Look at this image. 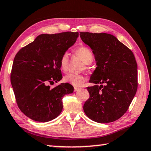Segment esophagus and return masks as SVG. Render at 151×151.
<instances>
[{
	"mask_svg": "<svg viewBox=\"0 0 151 151\" xmlns=\"http://www.w3.org/2000/svg\"><path fill=\"white\" fill-rule=\"evenodd\" d=\"M80 90V88H77V87H74V91L75 92H78Z\"/></svg>",
	"mask_w": 151,
	"mask_h": 151,
	"instance_id": "1",
	"label": "esophagus"
}]
</instances>
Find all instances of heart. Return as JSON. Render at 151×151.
I'll list each match as a JSON object with an SVG mask.
<instances>
[{
    "mask_svg": "<svg viewBox=\"0 0 151 151\" xmlns=\"http://www.w3.org/2000/svg\"><path fill=\"white\" fill-rule=\"evenodd\" d=\"M76 54L78 55L82 61L86 64L91 63L93 60V55L88 48L86 46H80L75 50ZM68 54L67 52H64L61 55L59 60L60 68L64 72L68 70ZM63 80L65 82L69 83L75 87H80L84 83L86 80V77L82 74H74L68 73L65 76Z\"/></svg>",
    "mask_w": 151,
    "mask_h": 151,
    "instance_id": "obj_1",
    "label": "heart"
}]
</instances>
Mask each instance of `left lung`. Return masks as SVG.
Listing matches in <instances>:
<instances>
[{
    "instance_id": "left-lung-1",
    "label": "left lung",
    "mask_w": 151,
    "mask_h": 151,
    "mask_svg": "<svg viewBox=\"0 0 151 151\" xmlns=\"http://www.w3.org/2000/svg\"><path fill=\"white\" fill-rule=\"evenodd\" d=\"M80 37L92 50L97 65L90 76L94 85L87 88L90 97L83 111L94 122H113L124 115L137 91L135 57L111 34L80 32Z\"/></svg>"
}]
</instances>
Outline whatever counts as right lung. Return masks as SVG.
<instances>
[{"label": "right lung", "instance_id": "right-lung-1", "mask_svg": "<svg viewBox=\"0 0 151 151\" xmlns=\"http://www.w3.org/2000/svg\"><path fill=\"white\" fill-rule=\"evenodd\" d=\"M78 32L40 34L15 55L11 83L19 109L30 119L47 122L59 115L62 99L71 94L73 87L68 83L51 88L62 79L59 60L72 46Z\"/></svg>", "mask_w": 151, "mask_h": 151}]
</instances>
